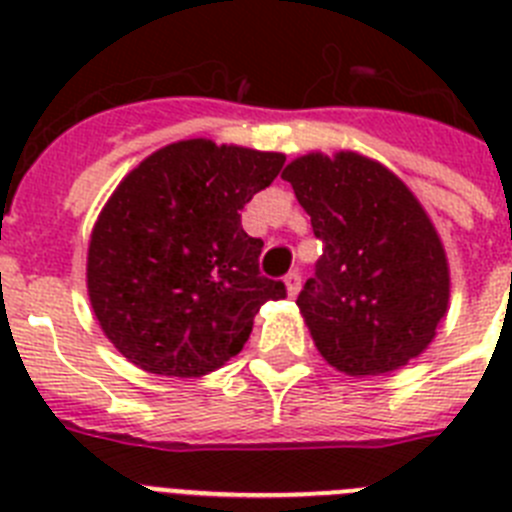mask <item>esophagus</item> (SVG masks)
<instances>
[{"instance_id":"esophagus-1","label":"esophagus","mask_w":512,"mask_h":512,"mask_svg":"<svg viewBox=\"0 0 512 512\" xmlns=\"http://www.w3.org/2000/svg\"><path fill=\"white\" fill-rule=\"evenodd\" d=\"M300 284H302L300 271H292V274H287V277H284V287H287L289 297L300 295Z\"/></svg>"}]
</instances>
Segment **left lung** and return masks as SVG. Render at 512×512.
I'll use <instances>...</instances> for the list:
<instances>
[{
  "label": "left lung",
  "instance_id": "obj_1",
  "mask_svg": "<svg viewBox=\"0 0 512 512\" xmlns=\"http://www.w3.org/2000/svg\"><path fill=\"white\" fill-rule=\"evenodd\" d=\"M282 179L325 243L297 297L320 356L348 377H379L418 359L451 295L446 248L418 197L354 151L305 153Z\"/></svg>",
  "mask_w": 512,
  "mask_h": 512
}]
</instances>
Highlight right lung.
I'll list each match as a JSON object with an SVG mask.
<instances>
[{
	"label": "right lung",
	"instance_id": "add662e5",
	"mask_svg": "<svg viewBox=\"0 0 512 512\" xmlns=\"http://www.w3.org/2000/svg\"><path fill=\"white\" fill-rule=\"evenodd\" d=\"M284 153L176 140L130 171L92 228L87 292L99 328L130 364L205 377L248 341L264 302L287 295L261 277L264 241L241 210L269 187Z\"/></svg>",
	"mask_w": 512,
	"mask_h": 512
}]
</instances>
